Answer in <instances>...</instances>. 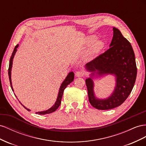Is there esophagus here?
I'll list each match as a JSON object with an SVG mask.
<instances>
[{
  "instance_id": "obj_1",
  "label": "esophagus",
  "mask_w": 146,
  "mask_h": 146,
  "mask_svg": "<svg viewBox=\"0 0 146 146\" xmlns=\"http://www.w3.org/2000/svg\"><path fill=\"white\" fill-rule=\"evenodd\" d=\"M75 75L76 77H81L84 75V73H83L82 72H80V71H78V72H76Z\"/></svg>"
}]
</instances>
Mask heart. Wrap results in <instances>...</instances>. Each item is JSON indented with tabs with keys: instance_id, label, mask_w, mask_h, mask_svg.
<instances>
[{
	"instance_id": "obj_1",
	"label": "heart",
	"mask_w": 146,
	"mask_h": 146,
	"mask_svg": "<svg viewBox=\"0 0 146 146\" xmlns=\"http://www.w3.org/2000/svg\"><path fill=\"white\" fill-rule=\"evenodd\" d=\"M95 38H96V36L94 35H92L88 37L87 41H88V42L89 43H90L93 42ZM102 45H103V43L101 40H95L91 45V46L90 48V52L92 54L97 52L98 51H100V49H101Z\"/></svg>"
}]
</instances>
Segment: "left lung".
I'll list each match as a JSON object with an SVG mask.
<instances>
[{
  "label": "left lung",
  "instance_id": "left-lung-1",
  "mask_svg": "<svg viewBox=\"0 0 146 146\" xmlns=\"http://www.w3.org/2000/svg\"><path fill=\"white\" fill-rule=\"evenodd\" d=\"M85 68L91 73L86 80L89 100L97 110H108L121 105L135 85L137 74L135 53L130 43L115 27L109 49L86 64ZM108 74L116 78L115 89L106 99H98L95 96L93 79Z\"/></svg>",
  "mask_w": 146,
  "mask_h": 146
}]
</instances>
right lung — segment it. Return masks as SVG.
<instances>
[{"mask_svg":"<svg viewBox=\"0 0 146 146\" xmlns=\"http://www.w3.org/2000/svg\"><path fill=\"white\" fill-rule=\"evenodd\" d=\"M19 46V44H17L15 46L14 50H13V52L12 53V55L10 57V63H9V68H8V76H9V80H10V85H11V89L14 92L13 88V86H12V82H11V68H12V65H13V58L14 56L15 55V54L17 51V48ZM74 73L73 72H70L68 75L66 76V78L65 79V80L62 82V83L61 84L60 86V88H59V93H58V95H57V100L54 103V105L51 108H50L49 109L46 110V111H39V112H36V114H38L40 115H44V114H50V113H52V112H54L59 107L60 105V103H61V100H62V95H63V93H64V91L65 90V89L66 88L67 86L70 84L71 82H72L73 80H74ZM23 105V104H21ZM26 109L30 111L31 110L28 109L26 106H24V105H23Z\"/></svg>","mask_w":146,"mask_h":146,"instance_id":"right-lung-1","label":"right lung"}]
</instances>
